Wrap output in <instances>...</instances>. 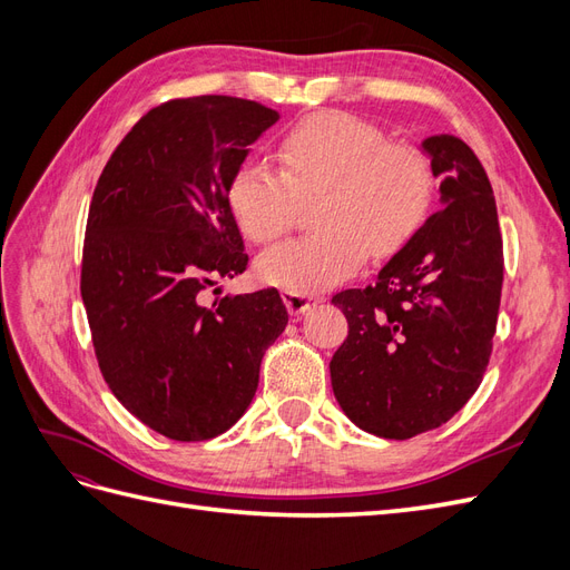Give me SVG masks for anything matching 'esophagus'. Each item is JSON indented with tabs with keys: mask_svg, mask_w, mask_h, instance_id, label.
<instances>
[{
	"mask_svg": "<svg viewBox=\"0 0 570 570\" xmlns=\"http://www.w3.org/2000/svg\"><path fill=\"white\" fill-rule=\"evenodd\" d=\"M283 302L287 306L289 316H304L316 308L323 299L314 297V295H297V292H283Z\"/></svg>",
	"mask_w": 570,
	"mask_h": 570,
	"instance_id": "obj_1",
	"label": "esophagus"
}]
</instances>
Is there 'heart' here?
<instances>
[{"label":"heart","mask_w":570,"mask_h":570,"mask_svg":"<svg viewBox=\"0 0 570 570\" xmlns=\"http://www.w3.org/2000/svg\"><path fill=\"white\" fill-rule=\"evenodd\" d=\"M278 170L245 161L228 183V206L256 245L283 237L302 202H314L318 233L289 239L258 256L266 285L297 295L335 287L368 254L400 252L428 216L433 170L419 149L347 111H318L289 126L275 145Z\"/></svg>","instance_id":"obj_1"}]
</instances>
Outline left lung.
Returning <instances> with one entry per match:
<instances>
[{
  "instance_id": "8db88e82",
  "label": "left lung",
  "mask_w": 570,
  "mask_h": 570,
  "mask_svg": "<svg viewBox=\"0 0 570 570\" xmlns=\"http://www.w3.org/2000/svg\"><path fill=\"white\" fill-rule=\"evenodd\" d=\"M442 209L366 289L333 304L350 335L331 361L335 400L366 433L409 440L450 421L488 368L504 281L485 168L454 135L425 137Z\"/></svg>"
}]
</instances>
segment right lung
<instances>
[{
	"instance_id": "obj_1",
	"label": "right lung",
	"mask_w": 570,
	"mask_h": 570,
	"mask_svg": "<svg viewBox=\"0 0 570 570\" xmlns=\"http://www.w3.org/2000/svg\"><path fill=\"white\" fill-rule=\"evenodd\" d=\"M278 118L252 99H170L137 120L97 180L80 273L95 354L116 400L168 440L233 428L287 325L275 287L202 304L247 268L228 183Z\"/></svg>"
}]
</instances>
